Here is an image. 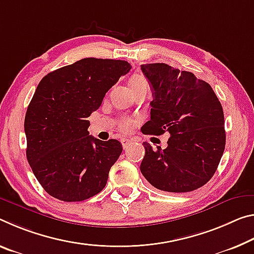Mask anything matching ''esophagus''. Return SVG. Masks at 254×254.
Here are the masks:
<instances>
[{"label": "esophagus", "mask_w": 254, "mask_h": 254, "mask_svg": "<svg viewBox=\"0 0 254 254\" xmlns=\"http://www.w3.org/2000/svg\"><path fill=\"white\" fill-rule=\"evenodd\" d=\"M121 142H122V146H123L124 149H127V148L131 144L130 140L127 139V138H122V139H121Z\"/></svg>", "instance_id": "obj_1"}]
</instances>
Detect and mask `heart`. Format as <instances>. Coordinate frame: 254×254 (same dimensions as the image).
<instances>
[{
  "label": "heart",
  "mask_w": 254,
  "mask_h": 254,
  "mask_svg": "<svg viewBox=\"0 0 254 254\" xmlns=\"http://www.w3.org/2000/svg\"><path fill=\"white\" fill-rule=\"evenodd\" d=\"M128 84H130V88L132 91L141 89V88H148L147 80L141 74H134L133 76H131ZM134 127L133 121L128 119H123L120 123V127L122 128L123 131H130L132 130V127Z\"/></svg>",
  "instance_id": "obj_1"
}]
</instances>
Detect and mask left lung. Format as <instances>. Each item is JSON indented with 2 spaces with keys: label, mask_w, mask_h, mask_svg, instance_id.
Here are the masks:
<instances>
[{
  "label": "left lung",
  "mask_w": 254,
  "mask_h": 254,
  "mask_svg": "<svg viewBox=\"0 0 254 254\" xmlns=\"http://www.w3.org/2000/svg\"><path fill=\"white\" fill-rule=\"evenodd\" d=\"M152 91L150 121L142 133L171 134L167 148L146 154L140 171L152 187L166 192H190L212 178L224 154V112L210 84L189 71L165 63L142 64Z\"/></svg>",
  "instance_id": "obj_1"
}]
</instances>
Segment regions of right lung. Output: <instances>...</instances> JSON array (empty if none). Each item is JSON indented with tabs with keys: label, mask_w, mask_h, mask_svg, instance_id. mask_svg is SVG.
<instances>
[{
	"label": "right lung",
	"mask_w": 254,
	"mask_h": 254,
	"mask_svg": "<svg viewBox=\"0 0 254 254\" xmlns=\"http://www.w3.org/2000/svg\"><path fill=\"white\" fill-rule=\"evenodd\" d=\"M130 70V63L122 60L88 58L40 80L25 118L26 155L50 195L75 202L105 188L122 144L89 135L87 119L102 105L120 76Z\"/></svg>",
	"instance_id": "right-lung-1"
}]
</instances>
